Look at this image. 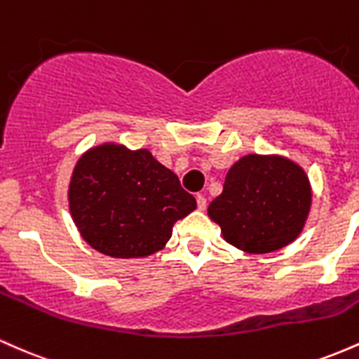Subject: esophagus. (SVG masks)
Returning <instances> with one entry per match:
<instances>
[{
    "label": "esophagus",
    "mask_w": 359,
    "mask_h": 359,
    "mask_svg": "<svg viewBox=\"0 0 359 359\" xmlns=\"http://www.w3.org/2000/svg\"><path fill=\"white\" fill-rule=\"evenodd\" d=\"M196 199H197V208H199L201 211H204L205 205H208V201H205V197L203 196V194H197Z\"/></svg>",
    "instance_id": "esophagus-1"
}]
</instances>
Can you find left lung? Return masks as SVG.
<instances>
[{"label":"left lung","mask_w":359,"mask_h":359,"mask_svg":"<svg viewBox=\"0 0 359 359\" xmlns=\"http://www.w3.org/2000/svg\"><path fill=\"white\" fill-rule=\"evenodd\" d=\"M311 201V184L297 163L277 155H246L229 168L208 214L229 245L259 255L299 236Z\"/></svg>","instance_id":"obj_1"}]
</instances>
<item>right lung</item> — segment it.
Wrapping results in <instances>:
<instances>
[{
    "label": "right lung",
    "mask_w": 359,
    "mask_h": 359,
    "mask_svg": "<svg viewBox=\"0 0 359 359\" xmlns=\"http://www.w3.org/2000/svg\"><path fill=\"white\" fill-rule=\"evenodd\" d=\"M196 205L179 177L145 148H93L79 158L69 185V208L81 236L114 258L162 250L175 222Z\"/></svg>",
    "instance_id": "1"
}]
</instances>
